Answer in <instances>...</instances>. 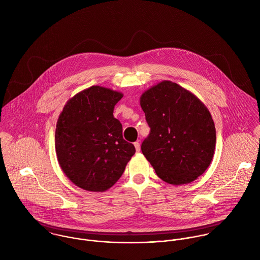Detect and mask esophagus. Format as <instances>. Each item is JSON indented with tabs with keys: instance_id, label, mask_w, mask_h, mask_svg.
Masks as SVG:
<instances>
[{
	"instance_id": "obj_1",
	"label": "esophagus",
	"mask_w": 260,
	"mask_h": 260,
	"mask_svg": "<svg viewBox=\"0 0 260 260\" xmlns=\"http://www.w3.org/2000/svg\"><path fill=\"white\" fill-rule=\"evenodd\" d=\"M134 146H135V148H136V151L137 152H140V143L139 142H135L134 143Z\"/></svg>"
}]
</instances>
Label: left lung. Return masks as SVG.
Returning <instances> with one entry per match:
<instances>
[{"label": "left lung", "instance_id": "obj_1", "mask_svg": "<svg viewBox=\"0 0 260 260\" xmlns=\"http://www.w3.org/2000/svg\"><path fill=\"white\" fill-rule=\"evenodd\" d=\"M150 133L141 150L163 181H194L213 158L216 131L208 109L176 83L163 81L140 98Z\"/></svg>", "mask_w": 260, "mask_h": 260}]
</instances>
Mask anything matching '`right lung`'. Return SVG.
Masks as SVG:
<instances>
[{
	"label": "right lung",
	"instance_id": "right-lung-1",
	"mask_svg": "<svg viewBox=\"0 0 260 260\" xmlns=\"http://www.w3.org/2000/svg\"><path fill=\"white\" fill-rule=\"evenodd\" d=\"M122 97L119 92L92 86L70 99L59 116L57 158L66 176L82 189H109L136 152L124 140L122 124L113 116Z\"/></svg>",
	"mask_w": 260,
	"mask_h": 260
}]
</instances>
